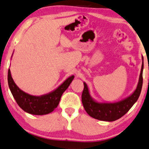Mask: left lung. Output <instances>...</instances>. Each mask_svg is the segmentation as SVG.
I'll list each match as a JSON object with an SVG mask.
<instances>
[{"label":"left lung","mask_w":149,"mask_h":149,"mask_svg":"<svg viewBox=\"0 0 149 149\" xmlns=\"http://www.w3.org/2000/svg\"><path fill=\"white\" fill-rule=\"evenodd\" d=\"M139 83L132 94L124 100L117 102H99L91 96L89 87L84 82V90L82 93V103L85 111L91 117L105 122H113L125 115L132 105L136 102L141 94L143 86V72L144 68L143 57Z\"/></svg>","instance_id":"obj_1"}]
</instances>
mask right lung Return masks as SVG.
<instances>
[{"instance_id": "obj_1", "label": "right lung", "mask_w": 149, "mask_h": 149, "mask_svg": "<svg viewBox=\"0 0 149 149\" xmlns=\"http://www.w3.org/2000/svg\"><path fill=\"white\" fill-rule=\"evenodd\" d=\"M74 77V75L69 77L56 89L40 96L29 95L19 89L12 78L10 69L8 71V84L17 103L23 111L33 115L42 116L51 113L56 108L62 93L69 87Z\"/></svg>"}]
</instances>
